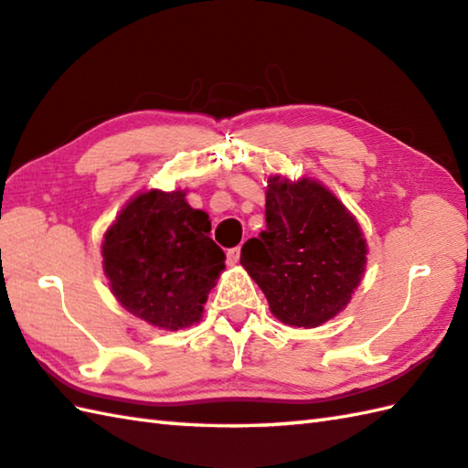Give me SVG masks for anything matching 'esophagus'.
Returning <instances> with one entry per match:
<instances>
[{
    "label": "esophagus",
    "instance_id": "obj_1",
    "mask_svg": "<svg viewBox=\"0 0 468 468\" xmlns=\"http://www.w3.org/2000/svg\"><path fill=\"white\" fill-rule=\"evenodd\" d=\"M239 255H241L239 247H233V250H229V251H227V263H229V265H235L237 261H239Z\"/></svg>",
    "mask_w": 468,
    "mask_h": 468
}]
</instances>
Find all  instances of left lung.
<instances>
[{
  "label": "left lung",
  "instance_id": "left-lung-1",
  "mask_svg": "<svg viewBox=\"0 0 468 468\" xmlns=\"http://www.w3.org/2000/svg\"><path fill=\"white\" fill-rule=\"evenodd\" d=\"M265 231L247 241L241 265L288 326L314 328L343 313L367 265L353 213L314 178L280 174L265 188Z\"/></svg>",
  "mask_w": 468,
  "mask_h": 468
}]
</instances>
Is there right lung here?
Listing matches in <instances>:
<instances>
[{"instance_id": "1", "label": "right lung", "mask_w": 468, "mask_h": 468, "mask_svg": "<svg viewBox=\"0 0 468 468\" xmlns=\"http://www.w3.org/2000/svg\"><path fill=\"white\" fill-rule=\"evenodd\" d=\"M185 197L186 190L137 192L101 245L119 304L164 331L197 324L225 270V253L208 235V215Z\"/></svg>"}]
</instances>
